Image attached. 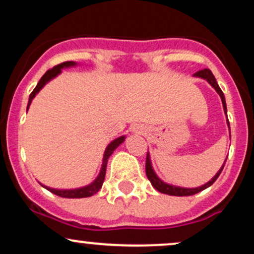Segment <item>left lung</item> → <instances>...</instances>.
I'll return each instance as SVG.
<instances>
[{"label":"left lung","mask_w":254,"mask_h":254,"mask_svg":"<svg viewBox=\"0 0 254 254\" xmlns=\"http://www.w3.org/2000/svg\"><path fill=\"white\" fill-rule=\"evenodd\" d=\"M193 76L200 77V78H203V80H206L209 83L211 84L212 88H215V90H216V92L218 93V95H220V97H221V100H222V105H223L224 113H226V115H227L226 99H224L223 92H222V90H221L220 86H218V84H217L216 78H215L214 75H212V72L209 70V69H203V70L197 71L196 74L193 75ZM227 124H228V127H229V121H228V119H227ZM226 161H227V159H226ZM226 161L223 162L222 167H221L220 171H218L217 173L215 174V177H212V179L210 180V182H208V183L204 184V185H202V186H198V188H193V189L179 188V186H174V185H171V184H167V183L162 182V180L156 176V173H155V172H154L153 167H151V161H150L149 153L147 154V160H145V173H147V177H148V179H149V182L151 183V185H153L157 191L161 192V193L170 194V196H192V194H196V193H198V192L205 190L206 188H209V186H211L212 184L216 182V179L218 178V176H220L221 172H222V170H223Z\"/></svg>","instance_id":"8db88e82"}]
</instances>
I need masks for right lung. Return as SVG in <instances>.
Wrapping results in <instances>:
<instances>
[{"label":"right lung","mask_w":254,"mask_h":254,"mask_svg":"<svg viewBox=\"0 0 254 254\" xmlns=\"http://www.w3.org/2000/svg\"><path fill=\"white\" fill-rule=\"evenodd\" d=\"M76 64L77 63L72 62V61H69V62H64V63L58 64V65L54 66V68L50 69V70L46 71L45 74L43 75V77L39 80V82H38L36 88L33 89V92L30 94L27 110H28V107H30L33 98L36 97L38 93H39V90L42 89L43 87L49 82V81H51L52 78H55L57 75H60L61 72H62L63 68H69V66H74V65H76ZM124 141H125V136H121V137H118V138L113 139V141L111 142L109 145H107L106 149H105V153H104L103 165H101L100 173H99L97 179H95L93 183H90L89 185L83 186V188H78V189H70V190H60V189L48 188V186L43 185V184H40V185H42L43 188H45L46 190L52 192V193L57 194V196L63 197V198H84V197L93 196V194L97 193V192L101 189V186H103V183L105 180V174H106V166H107V161H109V157L111 156V154L115 151V149H117V148L119 147V144L123 143Z\"/></svg>","instance_id":"add662e5"}]
</instances>
